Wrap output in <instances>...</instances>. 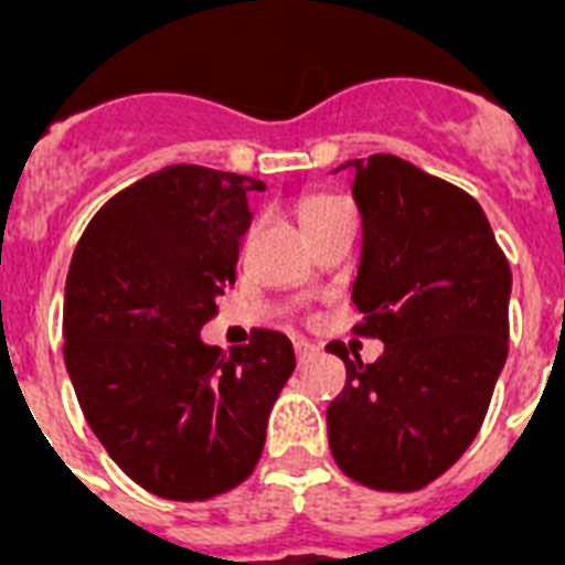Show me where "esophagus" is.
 <instances>
[{
  "label": "esophagus",
  "instance_id": "34e87169",
  "mask_svg": "<svg viewBox=\"0 0 565 565\" xmlns=\"http://www.w3.org/2000/svg\"><path fill=\"white\" fill-rule=\"evenodd\" d=\"M292 349H296V358H299V363L310 361V358L317 354V345L308 343V340H296V343H292Z\"/></svg>",
  "mask_w": 565,
  "mask_h": 565
}]
</instances>
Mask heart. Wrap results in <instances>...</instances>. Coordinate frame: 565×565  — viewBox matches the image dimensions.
<instances>
[{"mask_svg": "<svg viewBox=\"0 0 565 565\" xmlns=\"http://www.w3.org/2000/svg\"><path fill=\"white\" fill-rule=\"evenodd\" d=\"M343 207H349V204L340 199V195H331V193H313V195H305L299 202V222L301 228L305 225H313V222L326 220V216H331V213L343 211Z\"/></svg>", "mask_w": 565, "mask_h": 565, "instance_id": "obj_1", "label": "heart"}]
</instances>
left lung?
Listing matches in <instances>:
<instances>
[{"instance_id": "obj_1", "label": "left lung", "mask_w": 565, "mask_h": 565, "mask_svg": "<svg viewBox=\"0 0 565 565\" xmlns=\"http://www.w3.org/2000/svg\"><path fill=\"white\" fill-rule=\"evenodd\" d=\"M363 220L352 301L375 363L343 343V393L328 404V443L352 481L384 492L428 487L481 428L508 361L510 264L481 204L395 154L345 161Z\"/></svg>"}]
</instances>
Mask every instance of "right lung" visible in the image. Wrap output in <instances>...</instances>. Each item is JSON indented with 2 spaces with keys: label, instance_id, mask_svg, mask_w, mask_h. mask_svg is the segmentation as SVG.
<instances>
[{
  "label": "right lung",
  "instance_id": "right-lung-1",
  "mask_svg": "<svg viewBox=\"0 0 565 565\" xmlns=\"http://www.w3.org/2000/svg\"><path fill=\"white\" fill-rule=\"evenodd\" d=\"M264 181L175 163L102 204L73 252L64 363L90 430L152 495L204 501L252 475L290 340L255 328L228 354L199 331L234 284L246 193Z\"/></svg>",
  "mask_w": 565,
  "mask_h": 565
}]
</instances>
